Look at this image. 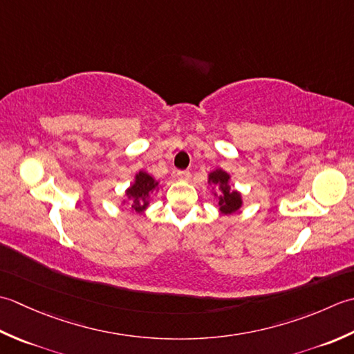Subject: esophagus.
<instances>
[{
	"label": "esophagus",
	"mask_w": 354,
	"mask_h": 354,
	"mask_svg": "<svg viewBox=\"0 0 354 354\" xmlns=\"http://www.w3.org/2000/svg\"><path fill=\"white\" fill-rule=\"evenodd\" d=\"M176 177H177V180H180V182H187V180L191 178V172L189 171H177Z\"/></svg>",
	"instance_id": "34e87169"
}]
</instances>
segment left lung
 I'll return each instance as SVG.
<instances>
[{
    "mask_svg": "<svg viewBox=\"0 0 354 354\" xmlns=\"http://www.w3.org/2000/svg\"><path fill=\"white\" fill-rule=\"evenodd\" d=\"M207 183L212 186V196L218 198V211L223 215H230L243 207V194L230 186V174L217 168L207 174Z\"/></svg>",
    "mask_w": 354,
    "mask_h": 354,
    "instance_id": "obj_1",
    "label": "left lung"
}]
</instances>
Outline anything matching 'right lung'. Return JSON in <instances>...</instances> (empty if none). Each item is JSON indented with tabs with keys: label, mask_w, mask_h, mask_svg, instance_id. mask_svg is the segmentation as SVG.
Listing matches in <instances>:
<instances>
[{
	"label": "right lung",
	"mask_w": 354,
	"mask_h": 354,
	"mask_svg": "<svg viewBox=\"0 0 354 354\" xmlns=\"http://www.w3.org/2000/svg\"><path fill=\"white\" fill-rule=\"evenodd\" d=\"M158 189H160L158 180L145 171L136 172L133 183L125 189V198L122 200V205H129L133 212L142 215L148 209L151 197L158 192Z\"/></svg>",
	"instance_id": "obj_1"
}]
</instances>
